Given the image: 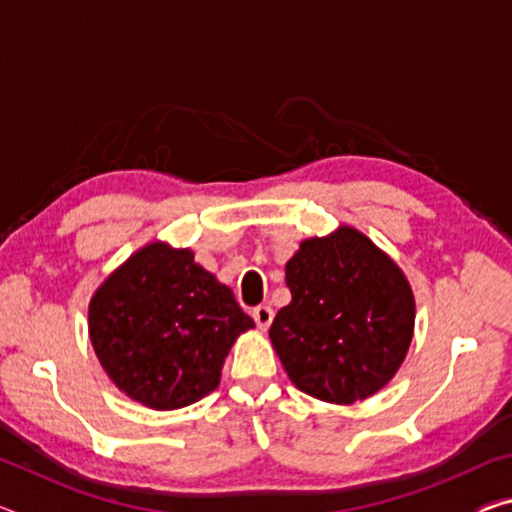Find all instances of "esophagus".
I'll use <instances>...</instances> for the list:
<instances>
[{"label":"esophagus","mask_w":512,"mask_h":512,"mask_svg":"<svg viewBox=\"0 0 512 512\" xmlns=\"http://www.w3.org/2000/svg\"><path fill=\"white\" fill-rule=\"evenodd\" d=\"M253 318L259 329H268L273 323V309L268 305H259L253 309Z\"/></svg>","instance_id":"1"}]
</instances>
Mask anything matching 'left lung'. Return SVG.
I'll return each instance as SVG.
<instances>
[{
    "instance_id": "left-lung-1",
    "label": "left lung",
    "mask_w": 512,
    "mask_h": 512,
    "mask_svg": "<svg viewBox=\"0 0 512 512\" xmlns=\"http://www.w3.org/2000/svg\"><path fill=\"white\" fill-rule=\"evenodd\" d=\"M291 302L268 336L289 379L329 404L379 393L413 341L415 298L391 255L352 225L309 237L284 266Z\"/></svg>"
}]
</instances>
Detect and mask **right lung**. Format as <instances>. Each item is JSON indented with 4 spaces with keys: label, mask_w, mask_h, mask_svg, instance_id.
<instances>
[{
    "label": "right lung",
    "mask_w": 512,
    "mask_h": 512,
    "mask_svg": "<svg viewBox=\"0 0 512 512\" xmlns=\"http://www.w3.org/2000/svg\"><path fill=\"white\" fill-rule=\"evenodd\" d=\"M255 323L189 248L151 241L117 266L88 307V332L112 384L155 411L210 395L239 334Z\"/></svg>",
    "instance_id": "right-lung-1"
}]
</instances>
